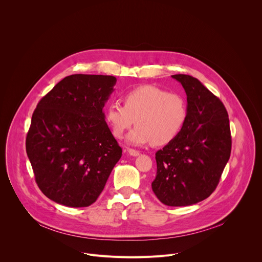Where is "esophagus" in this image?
Returning a JSON list of instances; mask_svg holds the SVG:
<instances>
[{
  "mask_svg": "<svg viewBox=\"0 0 262 262\" xmlns=\"http://www.w3.org/2000/svg\"><path fill=\"white\" fill-rule=\"evenodd\" d=\"M128 155L132 157H138L140 152L138 150H135V149H128Z\"/></svg>",
  "mask_w": 262,
  "mask_h": 262,
  "instance_id": "34e87169",
  "label": "esophagus"
}]
</instances>
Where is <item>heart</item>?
<instances>
[{
    "label": "heart",
    "instance_id": "obj_1",
    "mask_svg": "<svg viewBox=\"0 0 262 262\" xmlns=\"http://www.w3.org/2000/svg\"><path fill=\"white\" fill-rule=\"evenodd\" d=\"M186 118L188 106L180 94L149 84L127 91L123 105L112 102L104 111V120L116 139H122L136 121L138 125L127 136L128 144L134 146L171 143L181 133Z\"/></svg>",
    "mask_w": 262,
    "mask_h": 262
}]
</instances>
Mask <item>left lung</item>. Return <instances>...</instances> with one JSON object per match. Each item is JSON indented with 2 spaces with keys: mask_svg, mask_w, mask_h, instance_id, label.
I'll return each mask as SVG.
<instances>
[{
  "mask_svg": "<svg viewBox=\"0 0 262 262\" xmlns=\"http://www.w3.org/2000/svg\"><path fill=\"white\" fill-rule=\"evenodd\" d=\"M188 100V118L179 136L156 154L152 191L168 206H189L215 190L231 152L228 113L198 79L172 76Z\"/></svg>",
  "mask_w": 262,
  "mask_h": 262,
  "instance_id": "8db88e82",
  "label": "left lung"
}]
</instances>
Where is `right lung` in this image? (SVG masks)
<instances>
[{"mask_svg": "<svg viewBox=\"0 0 262 262\" xmlns=\"http://www.w3.org/2000/svg\"><path fill=\"white\" fill-rule=\"evenodd\" d=\"M117 79L72 74L37 104L26 139L35 180L51 200L68 207L96 201L122 156L103 106Z\"/></svg>", "mask_w": 262, "mask_h": 262, "instance_id": "right-lung-1", "label": "right lung"}]
</instances>
